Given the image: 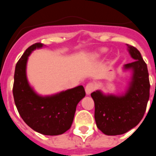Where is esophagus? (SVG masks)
Here are the masks:
<instances>
[{"instance_id": "34e87169", "label": "esophagus", "mask_w": 156, "mask_h": 156, "mask_svg": "<svg viewBox=\"0 0 156 156\" xmlns=\"http://www.w3.org/2000/svg\"><path fill=\"white\" fill-rule=\"evenodd\" d=\"M95 88H96V87H95V84L94 83H87L86 85V87H85V91H86L87 94L89 95L90 93H92L95 90Z\"/></svg>"}]
</instances>
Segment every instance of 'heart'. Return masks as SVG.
Returning a JSON list of instances; mask_svg holds the SVG:
<instances>
[{
	"label": "heart",
	"instance_id": "b5f03b06",
	"mask_svg": "<svg viewBox=\"0 0 156 156\" xmlns=\"http://www.w3.org/2000/svg\"><path fill=\"white\" fill-rule=\"evenodd\" d=\"M105 51H106L105 48H101V49H100V50H99L98 51L95 52V53L94 54V57H98V56L100 55L101 54L105 53Z\"/></svg>",
	"mask_w": 156,
	"mask_h": 156
}]
</instances>
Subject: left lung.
Masks as SVG:
<instances>
[{
	"label": "left lung",
	"instance_id": "left-lung-1",
	"mask_svg": "<svg viewBox=\"0 0 156 156\" xmlns=\"http://www.w3.org/2000/svg\"><path fill=\"white\" fill-rule=\"evenodd\" d=\"M134 62L124 66L133 72L131 81L124 94L105 95L91 93L94 101V119L98 128L106 135H120L135 127L142 119L149 99L150 83L147 65L137 48L127 44Z\"/></svg>",
	"mask_w": 156,
	"mask_h": 156
}]
</instances>
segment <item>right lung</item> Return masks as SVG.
Segmentation results:
<instances>
[{
  "mask_svg": "<svg viewBox=\"0 0 156 156\" xmlns=\"http://www.w3.org/2000/svg\"><path fill=\"white\" fill-rule=\"evenodd\" d=\"M44 46L36 43L27 48L16 66L13 96L19 115L30 128L44 135H59L72 126L77 104L85 97L83 86L76 87L51 96L38 95L30 86L27 63L33 51Z\"/></svg>",
  "mask_w": 156,
  "mask_h": 156,
  "instance_id": "right-lung-1",
  "label": "right lung"
}]
</instances>
